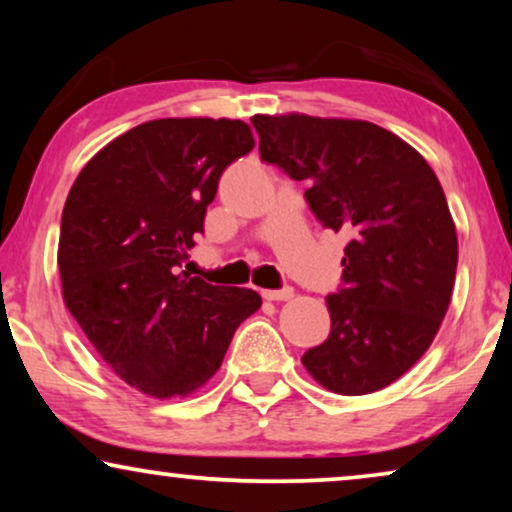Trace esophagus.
Instances as JSON below:
<instances>
[{"label":"esophagus","mask_w":512,"mask_h":512,"mask_svg":"<svg viewBox=\"0 0 512 512\" xmlns=\"http://www.w3.org/2000/svg\"><path fill=\"white\" fill-rule=\"evenodd\" d=\"M263 298L265 300H289V298H293V289L291 286H284V289H265Z\"/></svg>","instance_id":"34e87169"}]
</instances>
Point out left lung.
Here are the masks:
<instances>
[{"label": "left lung", "mask_w": 512, "mask_h": 512, "mask_svg": "<svg viewBox=\"0 0 512 512\" xmlns=\"http://www.w3.org/2000/svg\"><path fill=\"white\" fill-rule=\"evenodd\" d=\"M258 151L291 179L321 226L349 235L331 333L303 354L326 389L361 396L419 361L452 298L457 230L440 181L401 137L368 121L254 116Z\"/></svg>", "instance_id": "obj_1"}]
</instances>
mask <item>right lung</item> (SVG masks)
Listing matches in <instances>:
<instances>
[{
    "mask_svg": "<svg viewBox=\"0 0 512 512\" xmlns=\"http://www.w3.org/2000/svg\"><path fill=\"white\" fill-rule=\"evenodd\" d=\"M254 144L242 121H149L104 146L67 195L58 247L67 310L114 373L153 398L202 387L261 307L256 291L181 270L223 170Z\"/></svg>",
    "mask_w": 512,
    "mask_h": 512,
    "instance_id": "right-lung-1",
    "label": "right lung"
}]
</instances>
